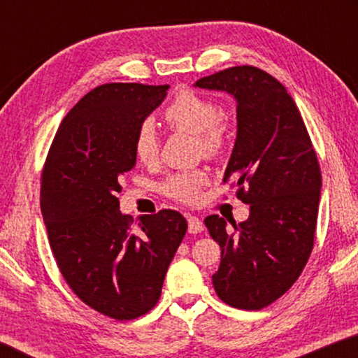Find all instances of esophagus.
<instances>
[{
  "label": "esophagus",
  "mask_w": 358,
  "mask_h": 358,
  "mask_svg": "<svg viewBox=\"0 0 358 358\" xmlns=\"http://www.w3.org/2000/svg\"><path fill=\"white\" fill-rule=\"evenodd\" d=\"M187 223H189V233L197 234L200 231H203V223H202V220H200V218L189 217Z\"/></svg>",
  "instance_id": "obj_1"
}]
</instances>
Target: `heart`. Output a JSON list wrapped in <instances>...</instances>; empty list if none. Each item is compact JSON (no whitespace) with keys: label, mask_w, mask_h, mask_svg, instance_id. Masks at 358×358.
Returning <instances> with one entry per match:
<instances>
[{"label":"heart","mask_w":358,"mask_h":358,"mask_svg":"<svg viewBox=\"0 0 358 358\" xmlns=\"http://www.w3.org/2000/svg\"><path fill=\"white\" fill-rule=\"evenodd\" d=\"M164 120L171 129L184 130L197 135L199 148L207 156H218L227 148L229 140V119L218 114V106L210 97L192 90H182L174 96ZM134 155L141 164H155L159 156V140L151 122H143L134 138ZM208 182L203 169H189L171 174L163 184L168 197L182 203H195L200 197V189Z\"/></svg>","instance_id":"obj_1"}]
</instances>
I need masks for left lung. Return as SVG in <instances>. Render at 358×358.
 <instances>
[{
	"label": "left lung",
	"mask_w": 358,
	"mask_h": 358,
	"mask_svg": "<svg viewBox=\"0 0 358 358\" xmlns=\"http://www.w3.org/2000/svg\"><path fill=\"white\" fill-rule=\"evenodd\" d=\"M195 86L236 99L238 135L223 182L234 178L249 218L227 228L210 215L205 227L220 244L212 282L218 298L239 310H262L305 268L315 246L321 171L300 110L282 83L256 66H233Z\"/></svg>",
	"instance_id": "8db88e82"
}]
</instances>
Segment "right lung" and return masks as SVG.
<instances>
[{
	"mask_svg": "<svg viewBox=\"0 0 358 358\" xmlns=\"http://www.w3.org/2000/svg\"><path fill=\"white\" fill-rule=\"evenodd\" d=\"M169 85L107 83L62 120L41 176L48 241L73 293L101 315L130 321L153 310L187 231L176 210L134 223L122 215V176L134 169V138Z\"/></svg>",
	"mask_w": 358,
	"mask_h": 358,
	"instance_id": "1",
	"label": "right lung"
}]
</instances>
